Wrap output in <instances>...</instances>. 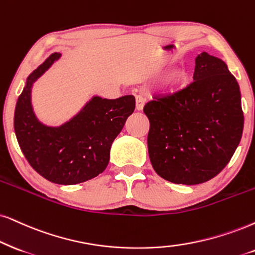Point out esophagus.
Returning <instances> with one entry per match:
<instances>
[{
	"mask_svg": "<svg viewBox=\"0 0 255 255\" xmlns=\"http://www.w3.org/2000/svg\"><path fill=\"white\" fill-rule=\"evenodd\" d=\"M135 100H136V111H142L143 106H144V98L142 95H136L135 96Z\"/></svg>",
	"mask_w": 255,
	"mask_h": 255,
	"instance_id": "esophagus-1",
	"label": "esophagus"
}]
</instances>
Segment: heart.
Instances as JSON below:
<instances>
[{
  "label": "heart",
  "mask_w": 255,
  "mask_h": 255,
  "mask_svg": "<svg viewBox=\"0 0 255 255\" xmlns=\"http://www.w3.org/2000/svg\"><path fill=\"white\" fill-rule=\"evenodd\" d=\"M186 77V74L183 72H176L174 73L172 77L169 79V83L170 85H179V83H181L183 80H185Z\"/></svg>",
  "instance_id": "b5f03b06"
}]
</instances>
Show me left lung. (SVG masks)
<instances>
[{
    "label": "left lung",
    "instance_id": "obj_1",
    "mask_svg": "<svg viewBox=\"0 0 255 255\" xmlns=\"http://www.w3.org/2000/svg\"><path fill=\"white\" fill-rule=\"evenodd\" d=\"M149 120L151 166L173 183L198 185L226 167L241 140L244 112L239 85L224 61L202 53L193 82L143 107Z\"/></svg>",
    "mask_w": 255,
    "mask_h": 255
}]
</instances>
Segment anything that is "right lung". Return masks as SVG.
Wrapping results in <instances>:
<instances>
[{
	"label": "right lung",
	"mask_w": 255,
	"mask_h": 255,
	"mask_svg": "<svg viewBox=\"0 0 255 255\" xmlns=\"http://www.w3.org/2000/svg\"><path fill=\"white\" fill-rule=\"evenodd\" d=\"M60 56V53L51 54L29 75L16 104L14 128L24 157L41 176L59 185H74L95 178L106 169L113 141L134 112L135 98L95 96L61 127L42 125L31 108V87Z\"/></svg>",
	"instance_id": "right-lung-1"
}]
</instances>
